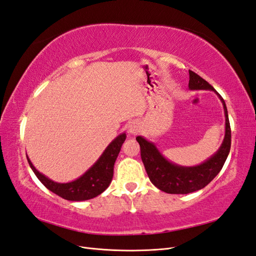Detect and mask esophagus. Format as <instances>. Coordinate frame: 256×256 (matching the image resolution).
<instances>
[{"instance_id": "34e87169", "label": "esophagus", "mask_w": 256, "mask_h": 256, "mask_svg": "<svg viewBox=\"0 0 256 256\" xmlns=\"http://www.w3.org/2000/svg\"><path fill=\"white\" fill-rule=\"evenodd\" d=\"M140 124L137 122H130L128 124V132L130 135H136L137 133L140 132Z\"/></svg>"}]
</instances>
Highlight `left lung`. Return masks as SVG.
I'll return each instance as SVG.
<instances>
[{
  "label": "left lung",
  "mask_w": 256,
  "mask_h": 256,
  "mask_svg": "<svg viewBox=\"0 0 256 256\" xmlns=\"http://www.w3.org/2000/svg\"><path fill=\"white\" fill-rule=\"evenodd\" d=\"M188 86L190 90H211L218 94L225 111V137L218 152L206 161L196 166H180L166 160L154 142L137 136L136 140L140 146V156L150 182L166 194H185L204 188L220 173L230 152L232 130L225 100L211 84L192 70H189Z\"/></svg>",
  "instance_id": "obj_1"
}]
</instances>
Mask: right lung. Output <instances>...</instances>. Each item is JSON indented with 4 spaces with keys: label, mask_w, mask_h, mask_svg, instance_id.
<instances>
[{
    "label": "right lung",
    "mask_w": 256,
    "mask_h": 256,
    "mask_svg": "<svg viewBox=\"0 0 256 256\" xmlns=\"http://www.w3.org/2000/svg\"><path fill=\"white\" fill-rule=\"evenodd\" d=\"M126 138V133H122L109 144L95 164L88 168L81 178L70 182H56L41 174L32 164L27 156L29 166L36 176L48 190L62 198L70 201H84L95 198L104 192L110 185L114 176V166L119 154L122 144Z\"/></svg>",
    "instance_id": "1"
}]
</instances>
